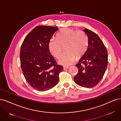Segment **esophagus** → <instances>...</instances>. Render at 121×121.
Segmentation results:
<instances>
[{"instance_id": "obj_1", "label": "esophagus", "mask_w": 121, "mask_h": 121, "mask_svg": "<svg viewBox=\"0 0 121 121\" xmlns=\"http://www.w3.org/2000/svg\"><path fill=\"white\" fill-rule=\"evenodd\" d=\"M69 68V66H64V70H66L67 69H68Z\"/></svg>"}]
</instances>
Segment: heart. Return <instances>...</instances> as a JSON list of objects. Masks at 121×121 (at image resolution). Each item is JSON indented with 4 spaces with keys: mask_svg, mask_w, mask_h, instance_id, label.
<instances>
[{
    "mask_svg": "<svg viewBox=\"0 0 121 121\" xmlns=\"http://www.w3.org/2000/svg\"><path fill=\"white\" fill-rule=\"evenodd\" d=\"M88 46V38L83 32L69 28L61 30L56 35V40L52 39L48 44L51 54L56 59L60 57L65 47V52L60 58L59 62L65 66L74 62L76 57L83 56Z\"/></svg>",
    "mask_w": 121,
    "mask_h": 121,
    "instance_id": "b5f03b06",
    "label": "heart"
}]
</instances>
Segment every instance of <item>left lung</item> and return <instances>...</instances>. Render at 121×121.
<instances>
[{"label": "left lung", "mask_w": 121, "mask_h": 121, "mask_svg": "<svg viewBox=\"0 0 121 121\" xmlns=\"http://www.w3.org/2000/svg\"><path fill=\"white\" fill-rule=\"evenodd\" d=\"M83 31L87 35V50L76 65L78 72L74 77L75 82L86 88H92L102 78L108 65V52L99 37L87 29Z\"/></svg>", "instance_id": "1"}]
</instances>
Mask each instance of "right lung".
Masks as SVG:
<instances>
[{"mask_svg":"<svg viewBox=\"0 0 121 121\" xmlns=\"http://www.w3.org/2000/svg\"><path fill=\"white\" fill-rule=\"evenodd\" d=\"M57 27L38 26L28 34L21 47L20 59L25 78L39 91L52 88L59 82L63 66L57 65L51 54L48 44Z\"/></svg>","mask_w":121,"mask_h":121,"instance_id":"add662e5","label":"right lung"}]
</instances>
